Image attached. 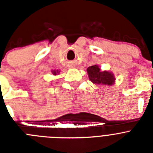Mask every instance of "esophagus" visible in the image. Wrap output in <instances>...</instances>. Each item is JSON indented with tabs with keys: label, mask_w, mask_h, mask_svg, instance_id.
I'll return each mask as SVG.
<instances>
[{
	"label": "esophagus",
	"mask_w": 153,
	"mask_h": 153,
	"mask_svg": "<svg viewBox=\"0 0 153 153\" xmlns=\"http://www.w3.org/2000/svg\"><path fill=\"white\" fill-rule=\"evenodd\" d=\"M74 67V66H71V67Z\"/></svg>",
	"instance_id": "obj_1"
}]
</instances>
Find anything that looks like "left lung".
<instances>
[{
	"mask_svg": "<svg viewBox=\"0 0 153 153\" xmlns=\"http://www.w3.org/2000/svg\"><path fill=\"white\" fill-rule=\"evenodd\" d=\"M87 74L90 80L92 83L99 85L111 86L115 83V77L112 73L109 71H101L97 65L90 66L87 68Z\"/></svg>",
	"mask_w": 153,
	"mask_h": 153,
	"instance_id": "1",
	"label": "left lung"
}]
</instances>
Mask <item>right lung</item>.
I'll return each instance as SVG.
<instances>
[{
    "instance_id": "obj_1",
    "label": "right lung",
    "mask_w": 153,
    "mask_h": 153,
    "mask_svg": "<svg viewBox=\"0 0 153 153\" xmlns=\"http://www.w3.org/2000/svg\"><path fill=\"white\" fill-rule=\"evenodd\" d=\"M59 72H60V71H58V70H52V74H53V75H56L57 74H59Z\"/></svg>"
}]
</instances>
